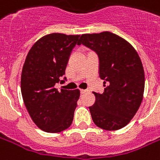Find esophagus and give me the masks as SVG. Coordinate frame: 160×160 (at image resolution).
Here are the masks:
<instances>
[{"instance_id":"esophagus-1","label":"esophagus","mask_w":160,"mask_h":160,"mask_svg":"<svg viewBox=\"0 0 160 160\" xmlns=\"http://www.w3.org/2000/svg\"><path fill=\"white\" fill-rule=\"evenodd\" d=\"M86 92H87L86 90H84V89L80 90V93H81V94H85V93H86Z\"/></svg>"}]
</instances>
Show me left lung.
Listing matches in <instances>:
<instances>
[{"label":"left lung","mask_w":160,"mask_h":160,"mask_svg":"<svg viewBox=\"0 0 160 160\" xmlns=\"http://www.w3.org/2000/svg\"><path fill=\"white\" fill-rule=\"evenodd\" d=\"M80 44L98 53L104 80L103 93L93 92L96 102L89 108L93 122L106 131L125 127L142 102L145 74L140 57L128 41L108 31L84 34Z\"/></svg>","instance_id":"8db88e82"}]
</instances>
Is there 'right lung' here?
<instances>
[{
    "mask_svg": "<svg viewBox=\"0 0 160 160\" xmlns=\"http://www.w3.org/2000/svg\"><path fill=\"white\" fill-rule=\"evenodd\" d=\"M80 37L61 33L45 35L26 57L21 74L22 97L32 120L44 131L60 132L72 124L80 90L58 91L54 86L65 74L71 51Z\"/></svg>",
    "mask_w": 160,
    "mask_h": 160,
    "instance_id": "1",
    "label": "right lung"
}]
</instances>
